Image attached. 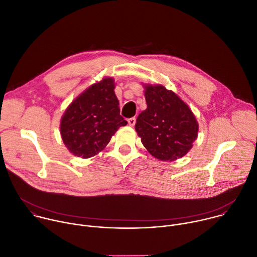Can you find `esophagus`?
<instances>
[{"mask_svg":"<svg viewBox=\"0 0 257 257\" xmlns=\"http://www.w3.org/2000/svg\"><path fill=\"white\" fill-rule=\"evenodd\" d=\"M135 123H136V119H135V118H130V119H128V124H129L130 126H134Z\"/></svg>","mask_w":257,"mask_h":257,"instance_id":"obj_1","label":"esophagus"}]
</instances>
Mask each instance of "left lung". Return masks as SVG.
I'll return each mask as SVG.
<instances>
[{"label":"left lung","instance_id":"1","mask_svg":"<svg viewBox=\"0 0 257 257\" xmlns=\"http://www.w3.org/2000/svg\"><path fill=\"white\" fill-rule=\"evenodd\" d=\"M148 107L135 130L153 157L173 162L188 154L198 135V122L188 104L162 84H142Z\"/></svg>","mask_w":257,"mask_h":257}]
</instances>
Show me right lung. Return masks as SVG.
Masks as SVG:
<instances>
[{
  "mask_svg": "<svg viewBox=\"0 0 257 257\" xmlns=\"http://www.w3.org/2000/svg\"><path fill=\"white\" fill-rule=\"evenodd\" d=\"M115 80L104 77L73 100L61 118L60 133L68 151L89 159L104 150L117 130L127 125L120 115Z\"/></svg>",
  "mask_w": 257,
  "mask_h": 257,
  "instance_id": "right-lung-1",
  "label": "right lung"
}]
</instances>
